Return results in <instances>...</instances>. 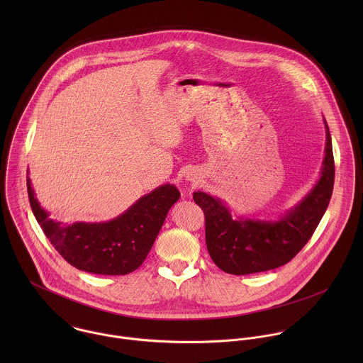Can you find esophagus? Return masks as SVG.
I'll list each match as a JSON object with an SVG mask.
<instances>
[{"mask_svg":"<svg viewBox=\"0 0 363 363\" xmlns=\"http://www.w3.org/2000/svg\"><path fill=\"white\" fill-rule=\"evenodd\" d=\"M186 180L196 183V182L199 180V174H197V172H194V170H190V172H187V173H186Z\"/></svg>","mask_w":363,"mask_h":363,"instance_id":"obj_1","label":"esophagus"}]
</instances>
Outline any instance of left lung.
<instances>
[{
    "label": "left lung",
    "mask_w": 363,
    "mask_h": 363,
    "mask_svg": "<svg viewBox=\"0 0 363 363\" xmlns=\"http://www.w3.org/2000/svg\"><path fill=\"white\" fill-rule=\"evenodd\" d=\"M320 177L311 190L275 219L236 215L223 200L204 191L193 199L206 215V242L212 261L225 272L247 275L278 268L294 259L315 230L334 186V156L325 118Z\"/></svg>",
    "instance_id": "left-lung-1"
}]
</instances>
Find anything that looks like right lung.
<instances>
[{"label":"right lung","instance_id":"obj_1","mask_svg":"<svg viewBox=\"0 0 363 363\" xmlns=\"http://www.w3.org/2000/svg\"><path fill=\"white\" fill-rule=\"evenodd\" d=\"M29 203L52 247L75 268L99 275H125L147 259L169 209L180 199L176 186L166 183L138 199L106 222H74L50 218L40 206L28 169Z\"/></svg>","mask_w":363,"mask_h":363}]
</instances>
